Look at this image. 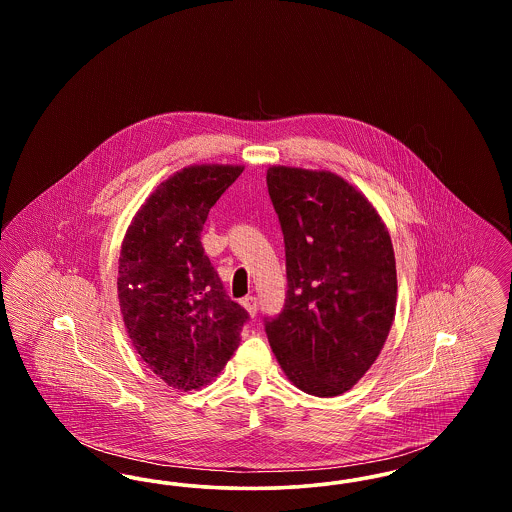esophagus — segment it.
I'll use <instances>...</instances> for the list:
<instances>
[{"label": "esophagus", "mask_w": 512, "mask_h": 512, "mask_svg": "<svg viewBox=\"0 0 512 512\" xmlns=\"http://www.w3.org/2000/svg\"><path fill=\"white\" fill-rule=\"evenodd\" d=\"M242 305H244L245 309H247V313H249L251 317L257 315L259 303H257V297H255V295H247V297H244V299H242Z\"/></svg>", "instance_id": "34e87169"}]
</instances>
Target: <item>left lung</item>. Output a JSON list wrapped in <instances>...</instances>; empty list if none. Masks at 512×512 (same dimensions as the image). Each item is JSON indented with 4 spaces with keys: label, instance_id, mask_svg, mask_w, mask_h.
Segmentation results:
<instances>
[{
    "label": "left lung",
    "instance_id": "1",
    "mask_svg": "<svg viewBox=\"0 0 512 512\" xmlns=\"http://www.w3.org/2000/svg\"><path fill=\"white\" fill-rule=\"evenodd\" d=\"M267 186L284 234L288 292L265 317L270 347L299 390H351L390 334L397 274L374 207L332 172L270 167Z\"/></svg>",
    "mask_w": 512,
    "mask_h": 512
}]
</instances>
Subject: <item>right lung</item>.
<instances>
[{"label":"right lung","mask_w":512,"mask_h":512,"mask_svg":"<svg viewBox=\"0 0 512 512\" xmlns=\"http://www.w3.org/2000/svg\"><path fill=\"white\" fill-rule=\"evenodd\" d=\"M242 171L201 165L176 172L147 197L122 242L117 286L124 326L147 366L178 390L209 384L249 320L201 245L211 207Z\"/></svg>","instance_id":"1"}]
</instances>
